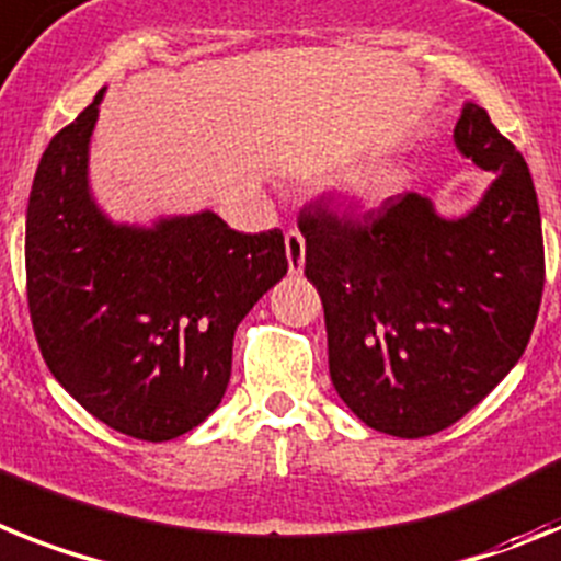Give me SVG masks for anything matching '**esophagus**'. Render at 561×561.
Masks as SVG:
<instances>
[{"label":"esophagus","mask_w":561,"mask_h":561,"mask_svg":"<svg viewBox=\"0 0 561 561\" xmlns=\"http://www.w3.org/2000/svg\"><path fill=\"white\" fill-rule=\"evenodd\" d=\"M285 253H287V271L290 274H301V267H305V240H301V233L296 228L285 233Z\"/></svg>","instance_id":"34e87169"}]
</instances>
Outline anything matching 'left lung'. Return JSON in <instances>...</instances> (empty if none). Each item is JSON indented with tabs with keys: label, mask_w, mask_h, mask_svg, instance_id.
Here are the masks:
<instances>
[{
	"label": "left lung",
	"mask_w": 561,
	"mask_h": 561,
	"mask_svg": "<svg viewBox=\"0 0 561 561\" xmlns=\"http://www.w3.org/2000/svg\"><path fill=\"white\" fill-rule=\"evenodd\" d=\"M455 144L494 174L466 217L396 194L353 214L324 197L301 208L305 276L328 324L339 398L383 435H435L503 381L537 324L545 245L528 163L477 104Z\"/></svg>",
	"instance_id": "left-lung-1"
}]
</instances>
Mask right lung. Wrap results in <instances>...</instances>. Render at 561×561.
Listing matches in <instances>:
<instances>
[{"label": "right lung", "mask_w": 561, "mask_h": 561, "mask_svg": "<svg viewBox=\"0 0 561 561\" xmlns=\"http://www.w3.org/2000/svg\"><path fill=\"white\" fill-rule=\"evenodd\" d=\"M101 95L33 178L27 308L47 367L92 417L172 440L220 407L237 324L287 274L285 237L233 231L214 211L152 228L106 220L87 183Z\"/></svg>", "instance_id": "add662e5"}]
</instances>
